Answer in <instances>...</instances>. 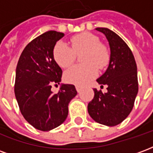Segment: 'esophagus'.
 I'll return each mask as SVG.
<instances>
[{
    "label": "esophagus",
    "instance_id": "esophagus-1",
    "mask_svg": "<svg viewBox=\"0 0 153 153\" xmlns=\"http://www.w3.org/2000/svg\"><path fill=\"white\" fill-rule=\"evenodd\" d=\"M75 88H76V90L78 93H79L80 92H81V90H82V87L81 86H79V85H77V86H75Z\"/></svg>",
    "mask_w": 153,
    "mask_h": 153
}]
</instances>
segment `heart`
Here are the masks:
<instances>
[{"mask_svg": "<svg viewBox=\"0 0 153 153\" xmlns=\"http://www.w3.org/2000/svg\"><path fill=\"white\" fill-rule=\"evenodd\" d=\"M71 47L63 42H58L53 49V57L61 68L70 66L76 58V54L84 51L82 60L85 65H77L65 72L67 83L84 85L97 75V68L103 69L109 64L110 51L99 38L92 33L84 32L70 39ZM97 67H96V66Z\"/></svg>", "mask_w": 153, "mask_h": 153, "instance_id": "heart-1", "label": "heart"}]
</instances>
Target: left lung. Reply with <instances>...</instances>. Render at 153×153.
Masks as SVG:
<instances>
[{
    "mask_svg": "<svg viewBox=\"0 0 153 153\" xmlns=\"http://www.w3.org/2000/svg\"><path fill=\"white\" fill-rule=\"evenodd\" d=\"M108 41L110 63L106 72L97 79L107 85V93L94 88V97L88 105L90 116L107 126L120 124L131 112L138 94L137 65L130 48L119 35L109 28H97Z\"/></svg>",
    "mask_w": 153,
    "mask_h": 153,
    "instance_id": "left-lung-1",
    "label": "left lung"
}]
</instances>
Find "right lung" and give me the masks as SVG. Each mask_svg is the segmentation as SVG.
I'll use <instances>...</instances> for the list:
<instances>
[{"instance_id":"right-lung-1","label":"right lung","mask_w":153,"mask_h":153,"mask_svg":"<svg viewBox=\"0 0 153 153\" xmlns=\"http://www.w3.org/2000/svg\"><path fill=\"white\" fill-rule=\"evenodd\" d=\"M63 33L48 31L30 42L19 59L15 94L21 114L35 128L49 131L63 123L68 106L77 95L72 84H61L53 93L51 85L60 84L62 70L53 57V49Z\"/></svg>"}]
</instances>
